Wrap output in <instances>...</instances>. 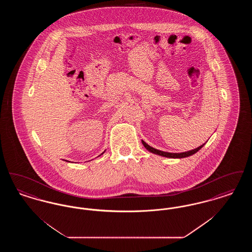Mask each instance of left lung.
I'll use <instances>...</instances> for the list:
<instances>
[{"instance_id":"left-lung-1","label":"left lung","mask_w":252,"mask_h":252,"mask_svg":"<svg viewBox=\"0 0 252 252\" xmlns=\"http://www.w3.org/2000/svg\"><path fill=\"white\" fill-rule=\"evenodd\" d=\"M142 143L144 144V147H145L149 152L154 153V154H157V155H158V156L172 158H186V157L192 156L193 154H195L198 150H200V149L203 147L204 144H203L202 145H200L199 147L195 148V149H192V150L187 151V152H183V153H169V152H164V151L158 150L156 148H153V147H151L150 145H148V144H146L144 141H142Z\"/></svg>"}]
</instances>
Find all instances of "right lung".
I'll use <instances>...</instances> for the list:
<instances>
[{"mask_svg": "<svg viewBox=\"0 0 252 252\" xmlns=\"http://www.w3.org/2000/svg\"><path fill=\"white\" fill-rule=\"evenodd\" d=\"M102 154H103V153H102ZM102 154H101V155H102Z\"/></svg>", "mask_w": 252, "mask_h": 252, "instance_id": "obj_1", "label": "right lung"}]
</instances>
